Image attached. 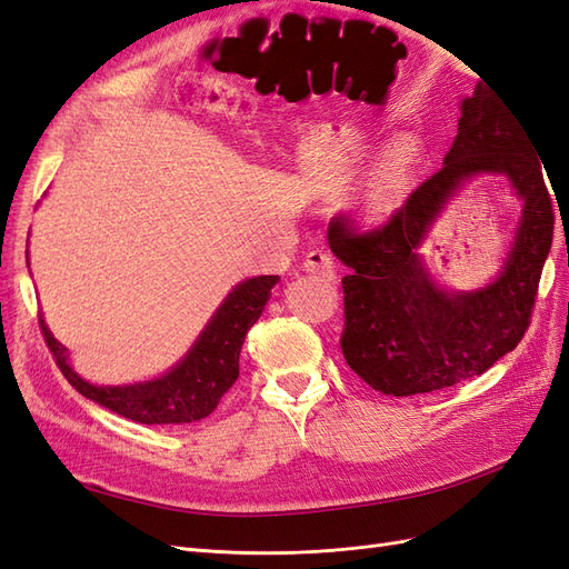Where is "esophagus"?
Segmentation results:
<instances>
[{
    "label": "esophagus",
    "instance_id": "esophagus-1",
    "mask_svg": "<svg viewBox=\"0 0 569 569\" xmlns=\"http://www.w3.org/2000/svg\"><path fill=\"white\" fill-rule=\"evenodd\" d=\"M306 272L316 274V278L325 280V282H335L337 280V270H335V261L330 258V253L325 251H308L306 261H303Z\"/></svg>",
    "mask_w": 569,
    "mask_h": 569
}]
</instances>
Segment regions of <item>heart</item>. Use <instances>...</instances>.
Instances as JSON below:
<instances>
[{
  "instance_id": "1",
  "label": "heart",
  "mask_w": 569,
  "mask_h": 569,
  "mask_svg": "<svg viewBox=\"0 0 569 569\" xmlns=\"http://www.w3.org/2000/svg\"><path fill=\"white\" fill-rule=\"evenodd\" d=\"M412 153L410 144H401L391 157L375 170L360 192V211L370 218H385L393 213L406 201L412 178Z\"/></svg>"
}]
</instances>
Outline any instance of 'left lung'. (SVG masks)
<instances>
[{"label":"left lung","mask_w":569,"mask_h":569,"mask_svg":"<svg viewBox=\"0 0 569 569\" xmlns=\"http://www.w3.org/2000/svg\"><path fill=\"white\" fill-rule=\"evenodd\" d=\"M541 164L520 120L479 84L462 99L441 170L387 226L358 232L347 218L330 222V249L351 268L341 280V351L360 380L389 396L427 393L481 375L518 347L553 242ZM477 174L508 177L523 216L497 278L472 292H449L428 274L419 247L448 199Z\"/></svg>","instance_id":"obj_1"}]
</instances>
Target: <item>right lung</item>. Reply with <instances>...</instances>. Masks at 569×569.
<instances>
[{"label": "right lung", "mask_w": 569, "mask_h": 569, "mask_svg": "<svg viewBox=\"0 0 569 569\" xmlns=\"http://www.w3.org/2000/svg\"><path fill=\"white\" fill-rule=\"evenodd\" d=\"M278 274H258L239 282L206 322L192 349L182 360L147 382L104 387L92 385L68 363V349L54 339L40 318L42 335L57 366L84 399L104 406L140 425H184L211 416L216 406L239 377V353L253 322L261 318L278 284Z\"/></svg>", "instance_id": "obj_1"}]
</instances>
